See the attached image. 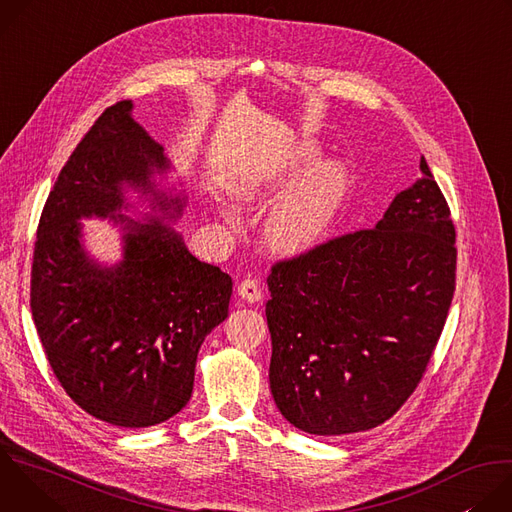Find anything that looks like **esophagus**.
Listing matches in <instances>:
<instances>
[{
  "mask_svg": "<svg viewBox=\"0 0 512 512\" xmlns=\"http://www.w3.org/2000/svg\"><path fill=\"white\" fill-rule=\"evenodd\" d=\"M237 294H239L245 302H249V304H257V302H261V298H263L261 285H259V281L253 279V277H245V279L237 285Z\"/></svg>",
  "mask_w": 512,
  "mask_h": 512,
  "instance_id": "34e87169",
  "label": "esophagus"
}]
</instances>
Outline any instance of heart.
<instances>
[{
    "label": "heart",
    "mask_w": 512,
    "mask_h": 512,
    "mask_svg": "<svg viewBox=\"0 0 512 512\" xmlns=\"http://www.w3.org/2000/svg\"><path fill=\"white\" fill-rule=\"evenodd\" d=\"M306 160L308 152L302 150L289 158L283 174H243L237 178L233 192L241 202H259L283 186L287 176L296 172ZM344 192L346 176L338 164L326 162L314 166L269 210L263 225V235L269 247L289 255L316 247L336 221Z\"/></svg>",
    "instance_id": "heart-1"
}]
</instances>
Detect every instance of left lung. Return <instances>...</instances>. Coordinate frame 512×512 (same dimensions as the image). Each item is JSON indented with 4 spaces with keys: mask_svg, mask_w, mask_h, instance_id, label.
Masks as SVG:
<instances>
[{
    "mask_svg": "<svg viewBox=\"0 0 512 512\" xmlns=\"http://www.w3.org/2000/svg\"><path fill=\"white\" fill-rule=\"evenodd\" d=\"M375 229L279 259L267 277L271 395L314 435L367 431L411 397L456 289V227L421 158Z\"/></svg>",
    "mask_w": 512,
    "mask_h": 512,
    "instance_id": "left-lung-1",
    "label": "left lung"
}]
</instances>
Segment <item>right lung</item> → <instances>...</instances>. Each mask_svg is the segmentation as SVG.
<instances>
[{
  "mask_svg": "<svg viewBox=\"0 0 512 512\" xmlns=\"http://www.w3.org/2000/svg\"><path fill=\"white\" fill-rule=\"evenodd\" d=\"M154 168H166L164 150L133 121L131 101L107 107L46 198L32 259L30 308L54 377L81 409L119 427L158 425L188 403L200 344L229 316L233 294V279L170 227L115 214L125 182L154 192ZM83 215L126 223L119 266L86 257Z\"/></svg>",
  "mask_w": 512,
  "mask_h": 512,
  "instance_id": "right-lung-1",
  "label": "right lung"
}]
</instances>
